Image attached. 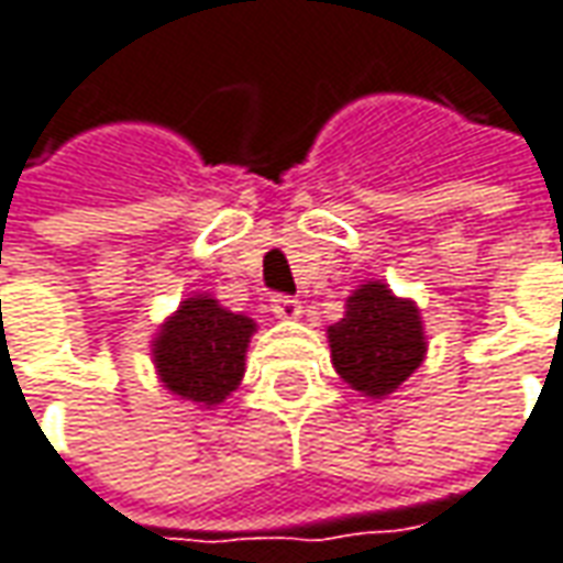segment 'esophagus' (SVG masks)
Here are the masks:
<instances>
[{"label":"esophagus","mask_w":563,"mask_h":563,"mask_svg":"<svg viewBox=\"0 0 563 563\" xmlns=\"http://www.w3.org/2000/svg\"><path fill=\"white\" fill-rule=\"evenodd\" d=\"M273 312L278 316V319H285V322H294V319H300V316H303V307H300V300L278 294V297H273Z\"/></svg>","instance_id":"obj_1"}]
</instances>
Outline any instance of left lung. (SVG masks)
<instances>
[{
	"mask_svg": "<svg viewBox=\"0 0 563 563\" xmlns=\"http://www.w3.org/2000/svg\"><path fill=\"white\" fill-rule=\"evenodd\" d=\"M331 362L353 390L384 399L424 362L421 312L384 282L360 285L346 297L341 322L328 328Z\"/></svg>",
	"mask_w": 563,
	"mask_h": 563,
	"instance_id": "1",
	"label": "left lung"
}]
</instances>
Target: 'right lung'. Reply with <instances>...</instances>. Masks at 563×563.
<instances>
[{"mask_svg": "<svg viewBox=\"0 0 563 563\" xmlns=\"http://www.w3.org/2000/svg\"><path fill=\"white\" fill-rule=\"evenodd\" d=\"M254 331V319L229 312L210 294L188 297L151 343L161 384L188 402L220 406L244 378V353Z\"/></svg>", "mask_w": 563, "mask_h": 563, "instance_id": "obj_1", "label": "right lung"}]
</instances>
